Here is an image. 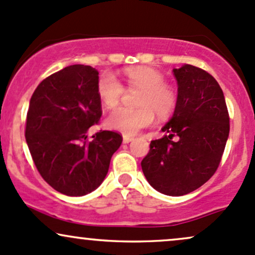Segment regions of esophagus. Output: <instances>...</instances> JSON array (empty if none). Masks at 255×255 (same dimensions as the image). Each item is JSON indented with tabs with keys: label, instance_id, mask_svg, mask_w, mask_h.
<instances>
[{
	"label": "esophagus",
	"instance_id": "esophagus-1",
	"mask_svg": "<svg viewBox=\"0 0 255 255\" xmlns=\"http://www.w3.org/2000/svg\"><path fill=\"white\" fill-rule=\"evenodd\" d=\"M132 139H133V137H131V136H127V135L123 136V143H125V144H127V143H130Z\"/></svg>",
	"mask_w": 255,
	"mask_h": 255
}]
</instances>
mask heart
<instances>
[{"mask_svg":"<svg viewBox=\"0 0 255 255\" xmlns=\"http://www.w3.org/2000/svg\"><path fill=\"white\" fill-rule=\"evenodd\" d=\"M124 76L130 88L141 89L137 105L138 108H116L107 118L108 128L127 136H133L142 128L155 122V112L159 117H167L173 112L177 104L174 90L165 84V77L159 71L145 66L128 67ZM97 94L106 107L112 108L119 104L125 94L124 85L112 72L106 71L97 81Z\"/></svg>","mask_w":255,"mask_h":255,"instance_id":"1","label":"heart"}]
</instances>
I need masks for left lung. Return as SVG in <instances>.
Masks as SVG:
<instances>
[{"label": "left lung", "instance_id": "obj_1", "mask_svg": "<svg viewBox=\"0 0 255 255\" xmlns=\"http://www.w3.org/2000/svg\"><path fill=\"white\" fill-rule=\"evenodd\" d=\"M178 85L172 118L161 128L167 132L150 142L141 166L159 193L181 196L205 184L218 168L230 124L224 94L218 82L201 68H173ZM174 135L176 141H172Z\"/></svg>", "mask_w": 255, "mask_h": 255}]
</instances>
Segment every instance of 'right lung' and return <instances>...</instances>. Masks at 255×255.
Here are the masks:
<instances>
[{
    "label": "right lung",
    "instance_id": "add662e5",
    "mask_svg": "<svg viewBox=\"0 0 255 255\" xmlns=\"http://www.w3.org/2000/svg\"><path fill=\"white\" fill-rule=\"evenodd\" d=\"M97 81L91 66L71 65L39 83L30 100L25 137L31 156L43 179L68 196L99 188L123 142L106 130L88 139L102 116Z\"/></svg>",
    "mask_w": 255,
    "mask_h": 255
}]
</instances>
